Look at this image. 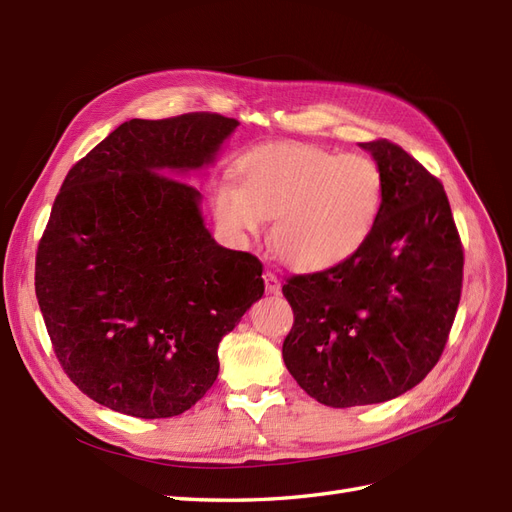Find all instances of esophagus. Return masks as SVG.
Segmentation results:
<instances>
[{
    "label": "esophagus",
    "mask_w": 512,
    "mask_h": 512,
    "mask_svg": "<svg viewBox=\"0 0 512 512\" xmlns=\"http://www.w3.org/2000/svg\"><path fill=\"white\" fill-rule=\"evenodd\" d=\"M265 288H267V292H271V294H280V290H282V284H280V277H277V273H273V271H265Z\"/></svg>",
    "instance_id": "esophagus-1"
}]
</instances>
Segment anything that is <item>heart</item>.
Listing matches in <instances>:
<instances>
[{"instance_id":"obj_1","label":"heart","mask_w":512,"mask_h":512,"mask_svg":"<svg viewBox=\"0 0 512 512\" xmlns=\"http://www.w3.org/2000/svg\"><path fill=\"white\" fill-rule=\"evenodd\" d=\"M235 181L211 190L215 220L228 235H258L267 218L280 258L299 271L342 265L369 239L382 207L374 160L294 141L265 143L237 162Z\"/></svg>"}]
</instances>
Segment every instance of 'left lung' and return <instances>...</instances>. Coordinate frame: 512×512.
<instances>
[{
	"label": "left lung",
	"instance_id": "left-lung-1",
	"mask_svg": "<svg viewBox=\"0 0 512 512\" xmlns=\"http://www.w3.org/2000/svg\"><path fill=\"white\" fill-rule=\"evenodd\" d=\"M382 173V207L342 265L292 275L294 322L282 356L292 378L331 408L410 391L436 367L463 282V245L438 177L399 145L361 143Z\"/></svg>",
	"mask_w": 512,
	"mask_h": 512
}]
</instances>
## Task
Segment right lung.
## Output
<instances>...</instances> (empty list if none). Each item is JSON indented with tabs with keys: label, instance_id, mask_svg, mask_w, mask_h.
I'll return each instance as SVG.
<instances>
[{
	"label": "right lung",
	"instance_id": "add662e5",
	"mask_svg": "<svg viewBox=\"0 0 512 512\" xmlns=\"http://www.w3.org/2000/svg\"><path fill=\"white\" fill-rule=\"evenodd\" d=\"M239 126L218 113L130 119L76 162L36 254L57 361L98 404L138 418L190 410L218 346L265 292L262 262L215 243L194 185Z\"/></svg>",
	"mask_w": 512,
	"mask_h": 512
}]
</instances>
